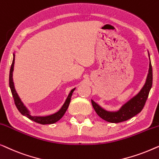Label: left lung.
Instances as JSON below:
<instances>
[{"label":"left lung","instance_id":"left-lung-1","mask_svg":"<svg viewBox=\"0 0 159 159\" xmlns=\"http://www.w3.org/2000/svg\"><path fill=\"white\" fill-rule=\"evenodd\" d=\"M152 84H153V70H152L151 60H150L148 73L146 81L143 87L137 95L125 103L119 110L117 111H107L102 108L93 100H91L92 106L97 115L105 121L111 122V123H119V122L126 121L138 115L143 109L148 97L150 90L152 87Z\"/></svg>","mask_w":159,"mask_h":159}]
</instances>
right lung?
Wrapping results in <instances>:
<instances>
[{
    "label": "right lung",
    "mask_w": 159,
    "mask_h": 159,
    "mask_svg": "<svg viewBox=\"0 0 159 159\" xmlns=\"http://www.w3.org/2000/svg\"><path fill=\"white\" fill-rule=\"evenodd\" d=\"M14 60H15V55H13V62L11 64V66L10 69V74H9V86L11 89V93L13 97V100H14V103L16 104V107H17L18 110L20 111V113L21 115L26 116V117H28L29 119L31 120H33L35 122H37V123L42 124V125H46V124H53L55 123V122H57L58 120H60L62 117V116L64 115V114L66 113L67 109L68 108L69 104L70 102V99L71 96H72V93L73 91H74L75 89H72L70 91V93H69L68 98H67L66 101L65 102L64 104L62 105L61 109H60L57 112L53 114V115H49V116H44V117H38V116H32L30 115V111L27 109V108L24 106L23 102H21V100L20 99V98L18 96L16 91L15 90L14 88V84H13V66H14Z\"/></svg>",
    "instance_id": "add662e5"
}]
</instances>
